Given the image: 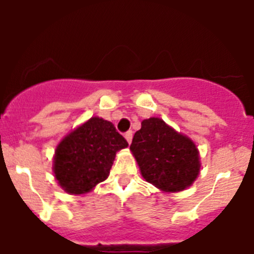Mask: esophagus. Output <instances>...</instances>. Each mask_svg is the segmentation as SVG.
Wrapping results in <instances>:
<instances>
[{
    "mask_svg": "<svg viewBox=\"0 0 254 254\" xmlns=\"http://www.w3.org/2000/svg\"><path fill=\"white\" fill-rule=\"evenodd\" d=\"M125 138L127 140V142L131 143L132 142V131H127L125 133Z\"/></svg>",
    "mask_w": 254,
    "mask_h": 254,
    "instance_id": "esophagus-1",
    "label": "esophagus"
}]
</instances>
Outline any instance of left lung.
Here are the masks:
<instances>
[{
  "label": "left lung",
  "mask_w": 254,
  "mask_h": 254,
  "mask_svg": "<svg viewBox=\"0 0 254 254\" xmlns=\"http://www.w3.org/2000/svg\"><path fill=\"white\" fill-rule=\"evenodd\" d=\"M129 150L143 179L163 192L186 190L201 169L196 143L156 117L141 122Z\"/></svg>",
  "instance_id": "1"
}]
</instances>
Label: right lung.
<instances>
[{
  "label": "right lung",
  "mask_w": 254,
  "mask_h": 254,
  "mask_svg": "<svg viewBox=\"0 0 254 254\" xmlns=\"http://www.w3.org/2000/svg\"><path fill=\"white\" fill-rule=\"evenodd\" d=\"M128 146L114 125L93 117L58 143L53 172L61 188L69 194H84L109 176L116 154Z\"/></svg>",
  "instance_id": "right-lung-1"
}]
</instances>
